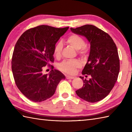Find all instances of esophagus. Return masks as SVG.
<instances>
[{
  "label": "esophagus",
  "instance_id": "1",
  "mask_svg": "<svg viewBox=\"0 0 132 132\" xmlns=\"http://www.w3.org/2000/svg\"><path fill=\"white\" fill-rule=\"evenodd\" d=\"M74 78H75L74 77L70 76V75H67V76H66V78H67V79H74Z\"/></svg>",
  "mask_w": 132,
  "mask_h": 132
}]
</instances>
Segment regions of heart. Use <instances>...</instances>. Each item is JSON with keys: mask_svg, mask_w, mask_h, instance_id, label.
<instances>
[{"mask_svg": "<svg viewBox=\"0 0 132 132\" xmlns=\"http://www.w3.org/2000/svg\"><path fill=\"white\" fill-rule=\"evenodd\" d=\"M66 43L71 46L75 50H80L79 53L85 54L87 52L85 46V41L80 36L77 35H71L69 36L66 39ZM63 48V44L61 41H59L54 46V53L55 56L59 57L61 55L62 50ZM80 66V63L78 60H68L64 61L59 64V68L63 72L68 74H74L75 69Z\"/></svg>", "mask_w": 132, "mask_h": 132, "instance_id": "heart-1", "label": "heart"}]
</instances>
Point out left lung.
<instances>
[{"mask_svg":"<svg viewBox=\"0 0 132 132\" xmlns=\"http://www.w3.org/2000/svg\"><path fill=\"white\" fill-rule=\"evenodd\" d=\"M84 36L90 44V52L82 74L90 75L88 80L80 77L83 87L76 91L81 99L90 103L103 99L109 94L118 78L120 61L116 44L107 33L92 25L70 28ZM87 76V75H86Z\"/></svg>","mask_w":132,"mask_h":132,"instance_id":"obj_1","label":"left lung"}]
</instances>
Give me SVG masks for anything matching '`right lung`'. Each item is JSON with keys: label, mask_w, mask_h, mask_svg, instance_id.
I'll use <instances>...</instances> for the list:
<instances>
[{"label": "right lung", "mask_w": 132, "mask_h": 132, "mask_svg": "<svg viewBox=\"0 0 132 132\" xmlns=\"http://www.w3.org/2000/svg\"><path fill=\"white\" fill-rule=\"evenodd\" d=\"M69 27L40 26L26 30L17 41L12 58V71L18 88L28 99L41 102L51 97L65 76L53 69L48 74L43 68L54 61L55 44Z\"/></svg>", "instance_id": "obj_1"}]
</instances>
